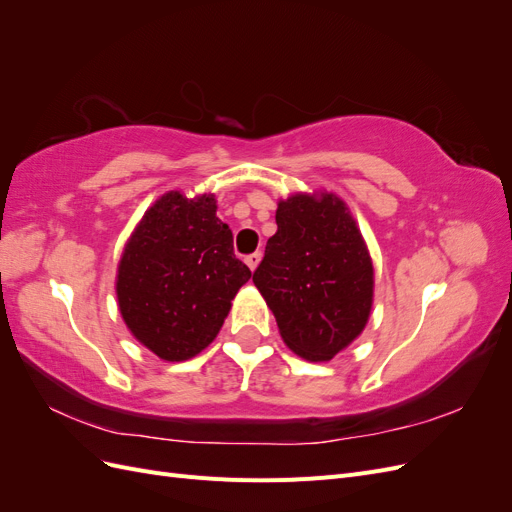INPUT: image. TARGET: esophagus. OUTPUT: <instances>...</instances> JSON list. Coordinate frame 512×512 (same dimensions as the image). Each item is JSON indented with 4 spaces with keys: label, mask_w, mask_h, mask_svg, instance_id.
<instances>
[{
    "label": "esophagus",
    "mask_w": 512,
    "mask_h": 512,
    "mask_svg": "<svg viewBox=\"0 0 512 512\" xmlns=\"http://www.w3.org/2000/svg\"><path fill=\"white\" fill-rule=\"evenodd\" d=\"M260 258H262V254L260 252H254V254H250L245 258V262H247V267H250L252 271H256V267H258V262H260Z\"/></svg>",
    "instance_id": "esophagus-1"
}]
</instances>
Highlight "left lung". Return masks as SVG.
Listing matches in <instances>:
<instances>
[{
  "label": "left lung",
  "instance_id": "8db88e82",
  "mask_svg": "<svg viewBox=\"0 0 512 512\" xmlns=\"http://www.w3.org/2000/svg\"><path fill=\"white\" fill-rule=\"evenodd\" d=\"M254 284L284 344L301 359L331 361L365 329L374 305V265L350 209L333 192L277 203Z\"/></svg>",
  "mask_w": 512,
  "mask_h": 512
}]
</instances>
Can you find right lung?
Segmentation results:
<instances>
[{"mask_svg":"<svg viewBox=\"0 0 512 512\" xmlns=\"http://www.w3.org/2000/svg\"><path fill=\"white\" fill-rule=\"evenodd\" d=\"M213 194L170 190L136 224L117 267V303L126 327L162 361L203 352L252 271L232 252V232Z\"/></svg>","mask_w":512,"mask_h":512,"instance_id":"add662e5","label":"right lung"}]
</instances>
